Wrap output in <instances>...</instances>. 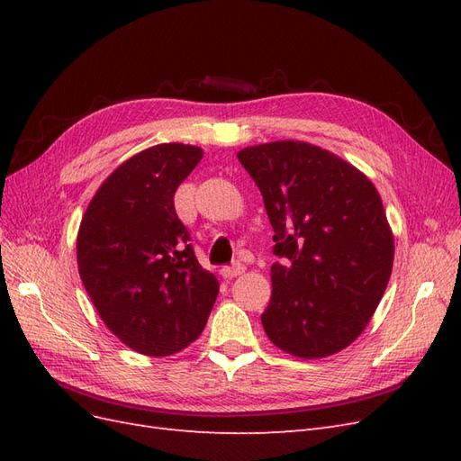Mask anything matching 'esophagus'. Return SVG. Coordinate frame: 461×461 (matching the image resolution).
<instances>
[{"instance_id": "34e87169", "label": "esophagus", "mask_w": 461, "mask_h": 461, "mask_svg": "<svg viewBox=\"0 0 461 461\" xmlns=\"http://www.w3.org/2000/svg\"><path fill=\"white\" fill-rule=\"evenodd\" d=\"M246 271V267H244V263H240V261H236V263H232V265H227V267H222L221 269V275L225 276V278H234V276H239V275H242Z\"/></svg>"}]
</instances>
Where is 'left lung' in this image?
Here are the masks:
<instances>
[{
    "label": "left lung",
    "mask_w": 461,
    "mask_h": 461,
    "mask_svg": "<svg viewBox=\"0 0 461 461\" xmlns=\"http://www.w3.org/2000/svg\"><path fill=\"white\" fill-rule=\"evenodd\" d=\"M275 230L273 296L261 323L269 340L303 359L350 346L379 305L394 239L379 192L354 165L308 142L244 148Z\"/></svg>",
    "instance_id": "obj_1"
}]
</instances>
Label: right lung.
<instances>
[{
	"label": "right lung",
	"instance_id": "right-lung-1",
	"mask_svg": "<svg viewBox=\"0 0 461 461\" xmlns=\"http://www.w3.org/2000/svg\"><path fill=\"white\" fill-rule=\"evenodd\" d=\"M203 151L159 144L119 165L82 217L78 273L115 337L144 356H171L196 340L219 294L175 212L178 185Z\"/></svg>",
	"mask_w": 461,
	"mask_h": 461
}]
</instances>
